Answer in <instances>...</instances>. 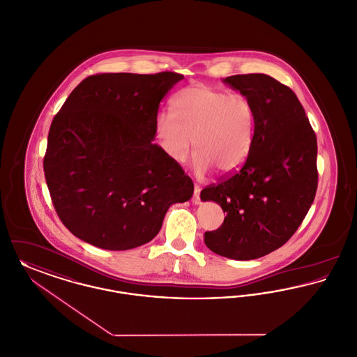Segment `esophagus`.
<instances>
[{"instance_id":"1","label":"esophagus","mask_w":357,"mask_h":357,"mask_svg":"<svg viewBox=\"0 0 357 357\" xmlns=\"http://www.w3.org/2000/svg\"><path fill=\"white\" fill-rule=\"evenodd\" d=\"M192 204L194 205H199L201 204V198H199V188L195 185V188H194V195H192Z\"/></svg>"}]
</instances>
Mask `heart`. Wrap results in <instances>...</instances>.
<instances>
[{
  "label": "heart",
  "mask_w": 357,
  "mask_h": 357,
  "mask_svg": "<svg viewBox=\"0 0 357 357\" xmlns=\"http://www.w3.org/2000/svg\"><path fill=\"white\" fill-rule=\"evenodd\" d=\"M255 126L256 110L248 97L197 84L174 97L172 113H159L156 136L175 163L188 160L194 139L198 176H205L211 168L229 175L248 158Z\"/></svg>",
  "instance_id": "obj_1"
}]
</instances>
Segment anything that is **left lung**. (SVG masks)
<instances>
[{
  "label": "left lung",
  "mask_w": 357,
  "mask_h": 357,
  "mask_svg": "<svg viewBox=\"0 0 357 357\" xmlns=\"http://www.w3.org/2000/svg\"><path fill=\"white\" fill-rule=\"evenodd\" d=\"M224 84L251 100L256 126L241 168L201 191L225 215L205 233L210 251L252 260L280 248L302 224L314 201L317 137L293 90L266 74L233 75Z\"/></svg>",
  "instance_id": "obj_1"
}]
</instances>
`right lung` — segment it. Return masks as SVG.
I'll use <instances>...</instances> for the list:
<instances>
[{"instance_id":"1","label":"right lung","mask_w":357,"mask_h":357,"mask_svg":"<svg viewBox=\"0 0 357 357\" xmlns=\"http://www.w3.org/2000/svg\"><path fill=\"white\" fill-rule=\"evenodd\" d=\"M183 75L109 73L84 79L54 117L44 175L64 227L109 251L151 241L192 181L153 143L160 101Z\"/></svg>"}]
</instances>
